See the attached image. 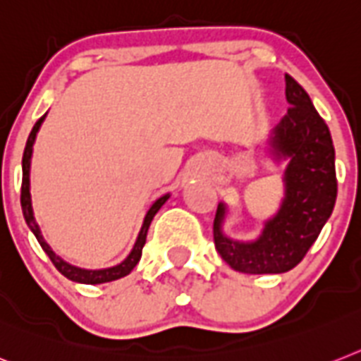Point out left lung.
Here are the masks:
<instances>
[{"mask_svg": "<svg viewBox=\"0 0 361 361\" xmlns=\"http://www.w3.org/2000/svg\"><path fill=\"white\" fill-rule=\"evenodd\" d=\"M288 112L269 133L267 154L286 164L284 197L255 240H234L223 231L227 202L217 204L214 243L228 266L249 275H279L299 264L332 216L338 195L336 153L324 120L305 88L286 75Z\"/></svg>", "mask_w": 361, "mask_h": 361, "instance_id": "obj_1", "label": "left lung"}]
</instances>
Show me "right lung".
<instances>
[{
	"label": "right lung",
	"instance_id": "1",
	"mask_svg": "<svg viewBox=\"0 0 361 361\" xmlns=\"http://www.w3.org/2000/svg\"><path fill=\"white\" fill-rule=\"evenodd\" d=\"M47 112L42 116L40 120L35 123L32 127L31 134H29V138H27V144H25V151H23V159H22V171H23V177H22V210H23V217H25V223L27 227L31 228V232L37 236L38 243L40 247L44 249L47 256H49V260L53 262V266L56 269L61 271L62 275L70 279L73 282H79V284H105V282H112V281H118V279H123L130 273V271L136 267V264L140 262L142 258V249L145 245V238H147V231H149V225L153 221V217L157 216L162 204L169 199L171 193H164L162 197H159L157 201L149 207L147 214L144 217V223H142V228H140L138 236H136V241H134L133 249L127 255L125 260H121L120 264H116V266H110V267H103V269H85V267H79V266H73L70 262H66L64 258L56 255L55 251L51 249V245L44 240L42 236V231H40V225H38L37 217H35V210H32V201H31V159H32V145H35V140H37V134L40 130L42 123L46 120Z\"/></svg>",
	"mask_w": 361,
	"mask_h": 361
}]
</instances>
